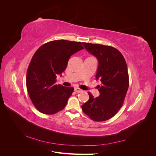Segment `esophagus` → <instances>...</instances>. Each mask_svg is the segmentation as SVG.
Returning a JSON list of instances; mask_svg holds the SVG:
<instances>
[{
  "label": "esophagus",
  "mask_w": 156,
  "mask_h": 156,
  "mask_svg": "<svg viewBox=\"0 0 156 156\" xmlns=\"http://www.w3.org/2000/svg\"><path fill=\"white\" fill-rule=\"evenodd\" d=\"M74 90H75V92H77V93L82 92H83V90H82L81 89H80V88H77V87H75V88H74Z\"/></svg>",
  "instance_id": "1"
}]
</instances>
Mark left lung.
I'll list each match as a JSON object with an SVG mask.
<instances>
[{
  "label": "left lung",
  "mask_w": 156,
  "mask_h": 156,
  "mask_svg": "<svg viewBox=\"0 0 156 156\" xmlns=\"http://www.w3.org/2000/svg\"><path fill=\"white\" fill-rule=\"evenodd\" d=\"M84 48L96 56L98 67L96 79L100 80V96L94 98L88 92L89 100L81 106L83 112L94 121L111 119L121 108L129 87L127 64L120 52L111 46L83 44Z\"/></svg>",
  "instance_id": "1"
}]
</instances>
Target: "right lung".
Instances as JSON below:
<instances>
[{"mask_svg": "<svg viewBox=\"0 0 156 156\" xmlns=\"http://www.w3.org/2000/svg\"><path fill=\"white\" fill-rule=\"evenodd\" d=\"M81 42L54 40L41 45L33 55L27 73V88L40 112L53 115L67 105L73 87L56 84V78L66 68L69 57L83 49Z\"/></svg>", "mask_w": 156, "mask_h": 156, "instance_id": "add662e5", "label": "right lung"}]
</instances>
